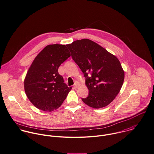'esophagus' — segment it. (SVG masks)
Segmentation results:
<instances>
[{
    "mask_svg": "<svg viewBox=\"0 0 154 154\" xmlns=\"http://www.w3.org/2000/svg\"><path fill=\"white\" fill-rule=\"evenodd\" d=\"M78 86H79V85H78V83H75L74 85V88H78Z\"/></svg>",
    "mask_w": 154,
    "mask_h": 154,
    "instance_id": "34e87169",
    "label": "esophagus"
}]
</instances>
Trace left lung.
<instances>
[{
    "mask_svg": "<svg viewBox=\"0 0 154 154\" xmlns=\"http://www.w3.org/2000/svg\"><path fill=\"white\" fill-rule=\"evenodd\" d=\"M66 45L85 77L89 94L82 99L83 102L94 109L109 104L119 93L125 78L118 58L88 39L77 40Z\"/></svg>",
    "mask_w": 154,
    "mask_h": 154,
    "instance_id": "1",
    "label": "left lung"
}]
</instances>
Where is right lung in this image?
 <instances>
[{"label": "right lung", "instance_id": "1", "mask_svg": "<svg viewBox=\"0 0 154 154\" xmlns=\"http://www.w3.org/2000/svg\"><path fill=\"white\" fill-rule=\"evenodd\" d=\"M71 56L65 45L46 46L35 58L24 80V89L36 108L52 112L61 106L71 90L58 72L60 65Z\"/></svg>", "mask_w": 154, "mask_h": 154}]
</instances>
